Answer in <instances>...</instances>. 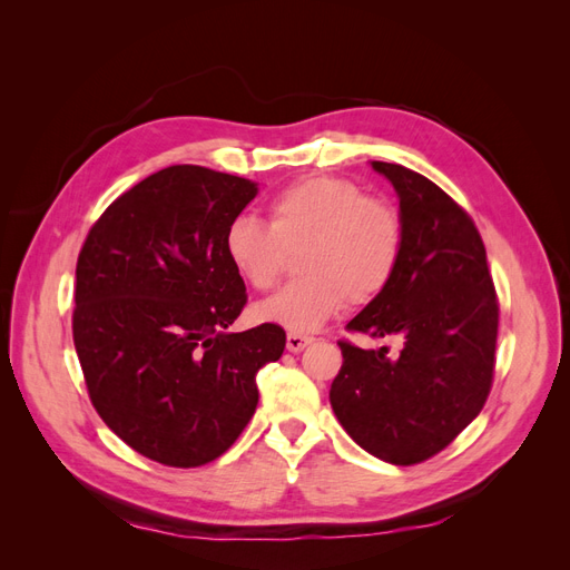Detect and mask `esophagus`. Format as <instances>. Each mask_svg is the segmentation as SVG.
<instances>
[{"mask_svg":"<svg viewBox=\"0 0 570 570\" xmlns=\"http://www.w3.org/2000/svg\"><path fill=\"white\" fill-rule=\"evenodd\" d=\"M314 342L312 335H302V333H287V350L289 352H302L304 347H308V344Z\"/></svg>","mask_w":570,"mask_h":570,"instance_id":"obj_1","label":"esophagus"}]
</instances>
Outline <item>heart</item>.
Returning <instances> with one entry per match:
<instances>
[{"instance_id": "1", "label": "heart", "mask_w": 570, "mask_h": 570, "mask_svg": "<svg viewBox=\"0 0 570 570\" xmlns=\"http://www.w3.org/2000/svg\"><path fill=\"white\" fill-rule=\"evenodd\" d=\"M299 252L302 278L256 306V316L292 333H308L344 304L366 306L392 285L404 254L400 212L371 197L354 180L308 176L268 202V223L237 216L223 249L249 287L268 292L281 283L287 252Z\"/></svg>"}]
</instances>
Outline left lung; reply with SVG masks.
<instances>
[{
	"instance_id": "left-lung-1",
	"label": "left lung",
	"mask_w": 570,
	"mask_h": 570,
	"mask_svg": "<svg viewBox=\"0 0 570 570\" xmlns=\"http://www.w3.org/2000/svg\"><path fill=\"white\" fill-rule=\"evenodd\" d=\"M400 195L404 254L392 285L350 323V333L402 337L361 350L340 340L331 404L350 438L377 459L413 465L440 454L488 402L499 299L469 212L433 180L373 161Z\"/></svg>"
}]
</instances>
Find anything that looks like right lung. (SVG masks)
I'll return each mask as SVG.
<instances>
[{
    "mask_svg": "<svg viewBox=\"0 0 570 570\" xmlns=\"http://www.w3.org/2000/svg\"><path fill=\"white\" fill-rule=\"evenodd\" d=\"M254 197L252 180L168 166L114 199L78 254L73 342L90 402L137 454L174 469L228 452L256 411L258 368L285 350L275 323L228 333L247 287L223 235Z\"/></svg>",
    "mask_w": 570,
    "mask_h": 570,
    "instance_id": "obj_1",
    "label": "right lung"
}]
</instances>
